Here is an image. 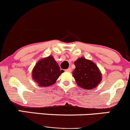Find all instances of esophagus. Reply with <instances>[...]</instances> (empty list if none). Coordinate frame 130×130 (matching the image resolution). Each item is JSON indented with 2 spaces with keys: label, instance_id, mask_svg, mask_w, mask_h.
Here are the masks:
<instances>
[{
  "label": "esophagus",
  "instance_id": "esophagus-1",
  "mask_svg": "<svg viewBox=\"0 0 130 130\" xmlns=\"http://www.w3.org/2000/svg\"><path fill=\"white\" fill-rule=\"evenodd\" d=\"M66 71L67 72H71L72 71V69L71 68H69L68 69H67L66 70Z\"/></svg>",
  "mask_w": 130,
  "mask_h": 130
}]
</instances>
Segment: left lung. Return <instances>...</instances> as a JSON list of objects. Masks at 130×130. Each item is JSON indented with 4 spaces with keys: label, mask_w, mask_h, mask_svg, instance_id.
<instances>
[{
    "label": "left lung",
    "mask_w": 130,
    "mask_h": 130,
    "mask_svg": "<svg viewBox=\"0 0 130 130\" xmlns=\"http://www.w3.org/2000/svg\"><path fill=\"white\" fill-rule=\"evenodd\" d=\"M76 68L73 72L77 85L86 89L96 88L101 81V73L93 61L81 57L74 62Z\"/></svg>",
    "instance_id": "obj_1"
}]
</instances>
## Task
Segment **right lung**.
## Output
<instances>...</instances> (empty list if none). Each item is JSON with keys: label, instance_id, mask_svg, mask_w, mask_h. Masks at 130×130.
<instances>
[{"label": "right lung", "instance_id": "1", "mask_svg": "<svg viewBox=\"0 0 130 130\" xmlns=\"http://www.w3.org/2000/svg\"><path fill=\"white\" fill-rule=\"evenodd\" d=\"M63 70H60L52 56L42 59L37 62L32 73V79L39 86L46 87L56 83Z\"/></svg>", "mask_w": 130, "mask_h": 130}]
</instances>
